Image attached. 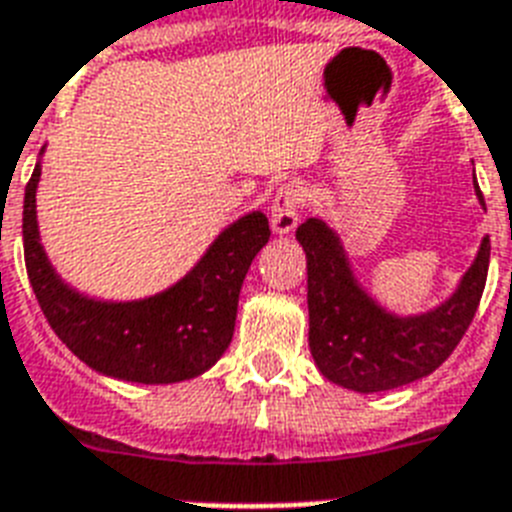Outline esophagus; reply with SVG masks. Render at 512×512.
Here are the masks:
<instances>
[{
  "mask_svg": "<svg viewBox=\"0 0 512 512\" xmlns=\"http://www.w3.org/2000/svg\"><path fill=\"white\" fill-rule=\"evenodd\" d=\"M299 202H302V194H299L297 186H281L278 189L273 207H270V228H273V234L286 236L297 228Z\"/></svg>",
  "mask_w": 512,
  "mask_h": 512,
  "instance_id": "obj_1",
  "label": "esophagus"
}]
</instances>
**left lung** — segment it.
Masks as SVG:
<instances>
[{
    "label": "left lung",
    "instance_id": "8db88e82",
    "mask_svg": "<svg viewBox=\"0 0 512 512\" xmlns=\"http://www.w3.org/2000/svg\"><path fill=\"white\" fill-rule=\"evenodd\" d=\"M473 189L484 207V197ZM307 257L310 352L323 378L360 394L389 392L434 373L471 326L489 270V236L450 297L423 313L402 315L368 294L342 234L321 218L297 228Z\"/></svg>",
    "mask_w": 512,
    "mask_h": 512
}]
</instances>
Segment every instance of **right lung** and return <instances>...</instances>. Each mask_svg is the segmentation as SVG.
Wrapping results in <instances>:
<instances>
[{"instance_id": "1", "label": "right lung", "mask_w": 512, "mask_h": 512, "mask_svg": "<svg viewBox=\"0 0 512 512\" xmlns=\"http://www.w3.org/2000/svg\"><path fill=\"white\" fill-rule=\"evenodd\" d=\"M39 178L41 160L23 199V249L33 294L62 344L91 371L131 384H178L210 371L231 344L244 276L270 239L268 218L260 210L236 218L176 284L115 302L78 292L49 263L36 220Z\"/></svg>"}]
</instances>
